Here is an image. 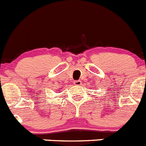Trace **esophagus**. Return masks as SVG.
I'll use <instances>...</instances> for the list:
<instances>
[{
	"label": "esophagus",
	"mask_w": 146,
	"mask_h": 146,
	"mask_svg": "<svg viewBox=\"0 0 146 146\" xmlns=\"http://www.w3.org/2000/svg\"><path fill=\"white\" fill-rule=\"evenodd\" d=\"M74 84L75 86H80L81 85V81L80 80H74Z\"/></svg>",
	"instance_id": "1"
}]
</instances>
